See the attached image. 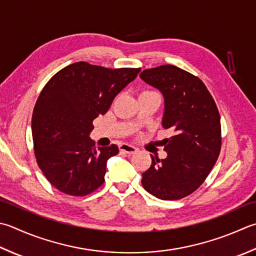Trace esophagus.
I'll use <instances>...</instances> for the list:
<instances>
[{
	"instance_id": "1",
	"label": "esophagus",
	"mask_w": 256,
	"mask_h": 256,
	"mask_svg": "<svg viewBox=\"0 0 256 256\" xmlns=\"http://www.w3.org/2000/svg\"><path fill=\"white\" fill-rule=\"evenodd\" d=\"M120 151H121L122 153L128 154V155H131V154L136 153L138 148H135V146H132V145L124 143V144H122V145H121V146H120Z\"/></svg>"
}]
</instances>
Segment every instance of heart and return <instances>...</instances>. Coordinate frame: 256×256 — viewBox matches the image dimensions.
<instances>
[{
    "label": "heart",
    "instance_id": "b5f03b06",
    "mask_svg": "<svg viewBox=\"0 0 256 256\" xmlns=\"http://www.w3.org/2000/svg\"><path fill=\"white\" fill-rule=\"evenodd\" d=\"M152 93H156V92H154V91H143L141 94H152Z\"/></svg>",
    "mask_w": 256,
    "mask_h": 256
}]
</instances>
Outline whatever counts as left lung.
Listing matches in <instances>:
<instances>
[{
	"label": "left lung",
	"instance_id": "obj_1",
	"mask_svg": "<svg viewBox=\"0 0 256 256\" xmlns=\"http://www.w3.org/2000/svg\"><path fill=\"white\" fill-rule=\"evenodd\" d=\"M140 76L162 92V125L173 133L163 140L166 158L151 156L142 185L158 198L181 200L201 186L221 152L218 106L202 80L174 65L146 68Z\"/></svg>",
	"mask_w": 256,
	"mask_h": 256
}]
</instances>
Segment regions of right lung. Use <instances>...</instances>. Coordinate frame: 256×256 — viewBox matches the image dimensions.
<instances>
[{
  "label": "right lung",
  "instance_id": "1",
  "mask_svg": "<svg viewBox=\"0 0 256 256\" xmlns=\"http://www.w3.org/2000/svg\"><path fill=\"white\" fill-rule=\"evenodd\" d=\"M140 71L76 62L45 84L32 115L34 154L44 176L60 192L85 196L104 183L108 160L118 148L94 146L88 134L94 118L108 112Z\"/></svg>",
  "mask_w": 256,
  "mask_h": 256
}]
</instances>
